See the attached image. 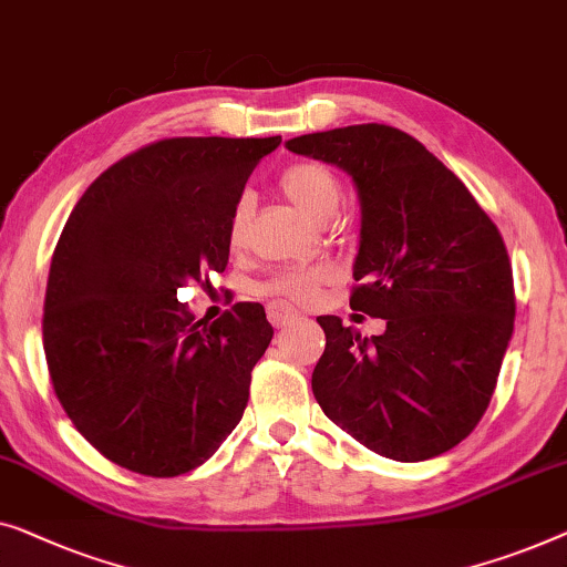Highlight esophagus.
<instances>
[{
  "label": "esophagus",
  "instance_id": "34e87169",
  "mask_svg": "<svg viewBox=\"0 0 567 567\" xmlns=\"http://www.w3.org/2000/svg\"><path fill=\"white\" fill-rule=\"evenodd\" d=\"M267 316H269V323L275 326V329H285V326H290L292 321H298V310L285 306V302H269L267 306Z\"/></svg>",
  "mask_w": 567,
  "mask_h": 567
}]
</instances>
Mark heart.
Wrapping results in <instances>:
<instances>
[{
  "mask_svg": "<svg viewBox=\"0 0 567 567\" xmlns=\"http://www.w3.org/2000/svg\"><path fill=\"white\" fill-rule=\"evenodd\" d=\"M280 189L287 200L298 205L302 213L313 215V218L323 220L333 215L341 200L339 179L333 177L329 166L316 162H298L285 166L280 174ZM249 218H251V197H238L230 207L228 223H226V241L234 251L241 249L249 236ZM331 267L326 265H310V267H295L275 272L269 280L261 285V292L275 298L277 302H310L321 290V285L331 280Z\"/></svg>",
  "mask_w": 567,
  "mask_h": 567,
  "instance_id": "1",
  "label": "heart"
}]
</instances>
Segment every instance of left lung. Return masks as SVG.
Instances as JSON below:
<instances>
[{
    "label": "left lung",
    "mask_w": 567,
    "mask_h": 567,
    "mask_svg": "<svg viewBox=\"0 0 567 567\" xmlns=\"http://www.w3.org/2000/svg\"><path fill=\"white\" fill-rule=\"evenodd\" d=\"M285 146L352 177L362 228L349 306L388 323L367 339L337 316L318 318V405L382 457L452 450L488 409L514 333V275L496 223L398 127L347 125Z\"/></svg>",
    "instance_id": "left-lung-1"
}]
</instances>
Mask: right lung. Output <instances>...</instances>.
<instances>
[{"mask_svg": "<svg viewBox=\"0 0 567 567\" xmlns=\"http://www.w3.org/2000/svg\"><path fill=\"white\" fill-rule=\"evenodd\" d=\"M280 141L148 143L71 210L48 272L45 362L71 424L115 465L189 473L241 421L275 333L265 308L236 302L195 321L177 290L226 269L230 207Z\"/></svg>", "mask_w": 567, "mask_h": 567, "instance_id": "right-lung-1", "label": "right lung"}]
</instances>
